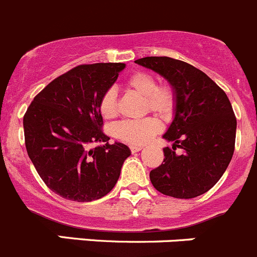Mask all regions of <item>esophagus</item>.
<instances>
[{
  "mask_svg": "<svg viewBox=\"0 0 257 257\" xmlns=\"http://www.w3.org/2000/svg\"><path fill=\"white\" fill-rule=\"evenodd\" d=\"M141 146H135V145H131L130 146V150H131V153H138V151H140L141 150Z\"/></svg>",
  "mask_w": 257,
  "mask_h": 257,
  "instance_id": "obj_1",
  "label": "esophagus"
}]
</instances>
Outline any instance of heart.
<instances>
[{
    "label": "heart",
    "instance_id": "heart-1",
    "mask_svg": "<svg viewBox=\"0 0 257 257\" xmlns=\"http://www.w3.org/2000/svg\"><path fill=\"white\" fill-rule=\"evenodd\" d=\"M124 85L140 96H144V109L155 112L161 118H169L177 109L178 93L170 82L158 83L154 74L136 70L124 79ZM99 113L104 118H114L118 114V99L114 88H108L98 101ZM160 130L158 118L153 116L141 119H127L119 122L114 128L118 140L130 145H144Z\"/></svg>",
    "mask_w": 257,
    "mask_h": 257
}]
</instances>
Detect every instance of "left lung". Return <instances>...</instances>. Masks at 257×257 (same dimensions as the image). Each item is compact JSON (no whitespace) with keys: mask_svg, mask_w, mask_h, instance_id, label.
I'll list each match as a JSON object with an SVG mask.
<instances>
[{"mask_svg":"<svg viewBox=\"0 0 257 257\" xmlns=\"http://www.w3.org/2000/svg\"><path fill=\"white\" fill-rule=\"evenodd\" d=\"M135 62L164 75L178 93L175 117L164 135L174 145L163 149V164L150 172L154 188L180 199L208 192L234 151L237 121L228 97L206 73L182 60L146 57Z\"/></svg>","mask_w":257,"mask_h":257,"instance_id":"left-lung-1","label":"left lung"}]
</instances>
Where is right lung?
I'll return each instance as SVG.
<instances>
[{"instance_id": "add662e5", "label": "right lung", "mask_w": 257, "mask_h": 257, "mask_svg": "<svg viewBox=\"0 0 257 257\" xmlns=\"http://www.w3.org/2000/svg\"><path fill=\"white\" fill-rule=\"evenodd\" d=\"M124 63L80 64L51 80L24 116L29 158L46 187L65 199L90 202L108 194L131 151L109 144L98 101ZM94 142L103 147L92 148Z\"/></svg>"}]
</instances>
